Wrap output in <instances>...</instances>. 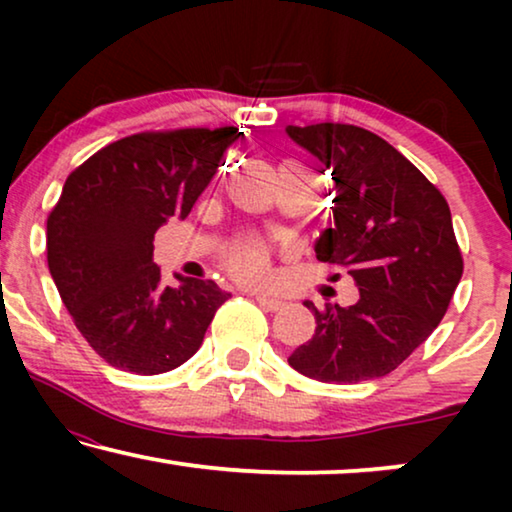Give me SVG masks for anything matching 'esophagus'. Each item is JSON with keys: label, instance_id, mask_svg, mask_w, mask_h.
<instances>
[{"label": "esophagus", "instance_id": "esophagus-1", "mask_svg": "<svg viewBox=\"0 0 512 512\" xmlns=\"http://www.w3.org/2000/svg\"><path fill=\"white\" fill-rule=\"evenodd\" d=\"M256 303L261 305L265 312H277L279 307L284 305L282 300H277V298H270V296H256Z\"/></svg>", "mask_w": 512, "mask_h": 512}]
</instances>
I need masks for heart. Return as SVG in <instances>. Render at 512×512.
Segmentation results:
<instances>
[{
	"label": "heart",
	"mask_w": 512,
	"mask_h": 512,
	"mask_svg": "<svg viewBox=\"0 0 512 512\" xmlns=\"http://www.w3.org/2000/svg\"><path fill=\"white\" fill-rule=\"evenodd\" d=\"M230 270L244 282L265 284L270 282V263L268 249L261 242H244L228 258Z\"/></svg>",
	"instance_id": "b5f03b06"
}]
</instances>
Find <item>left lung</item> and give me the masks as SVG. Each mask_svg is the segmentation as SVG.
I'll return each mask as SVG.
<instances>
[{
  "label": "left lung",
  "instance_id": "left-lung-1",
  "mask_svg": "<svg viewBox=\"0 0 512 512\" xmlns=\"http://www.w3.org/2000/svg\"><path fill=\"white\" fill-rule=\"evenodd\" d=\"M293 142L324 163L331 186L317 258L359 286L349 307L305 300L317 319L291 368L319 382L356 384L396 370L445 317L464 258L447 200L403 153L347 123L289 125Z\"/></svg>",
  "mask_w": 512,
  "mask_h": 512
}]
</instances>
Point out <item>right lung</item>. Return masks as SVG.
<instances>
[{"label": "right lung", "instance_id": "add662e5", "mask_svg": "<svg viewBox=\"0 0 512 512\" xmlns=\"http://www.w3.org/2000/svg\"><path fill=\"white\" fill-rule=\"evenodd\" d=\"M237 128L151 130L93 153L69 174L46 221L48 270L88 345L109 366L158 375L202 345L230 293L212 279L167 286L153 237L186 219Z\"/></svg>", "mask_w": 512, "mask_h": 512}]
</instances>
